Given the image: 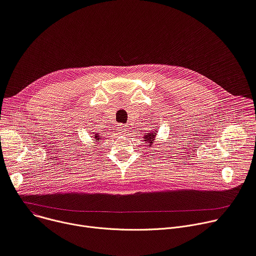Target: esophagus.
I'll use <instances>...</instances> for the list:
<instances>
[{"label":"esophagus","mask_w":256,"mask_h":256,"mask_svg":"<svg viewBox=\"0 0 256 256\" xmlns=\"http://www.w3.org/2000/svg\"><path fill=\"white\" fill-rule=\"evenodd\" d=\"M120 128H122V130H128V128L124 126H120Z\"/></svg>","instance_id":"34e87169"}]
</instances>
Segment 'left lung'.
I'll return each mask as SVG.
<instances>
[{
    "label": "left lung",
    "mask_w": 256,
    "mask_h": 256,
    "mask_svg": "<svg viewBox=\"0 0 256 256\" xmlns=\"http://www.w3.org/2000/svg\"><path fill=\"white\" fill-rule=\"evenodd\" d=\"M157 134V130H153L152 132H148L147 134L144 136V142L148 144V146H152L153 143L155 142V136Z\"/></svg>",
    "instance_id": "left-lung-1"
}]
</instances>
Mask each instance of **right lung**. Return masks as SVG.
Instances as JSON below:
<instances>
[{"instance_id":"1","label":"right lung","mask_w":256,"mask_h":256,"mask_svg":"<svg viewBox=\"0 0 256 256\" xmlns=\"http://www.w3.org/2000/svg\"><path fill=\"white\" fill-rule=\"evenodd\" d=\"M100 140H101V138L99 136V134H95V136H94V140H92V141H94V143H95V142H97L98 144H100V142H101Z\"/></svg>"}]
</instances>
